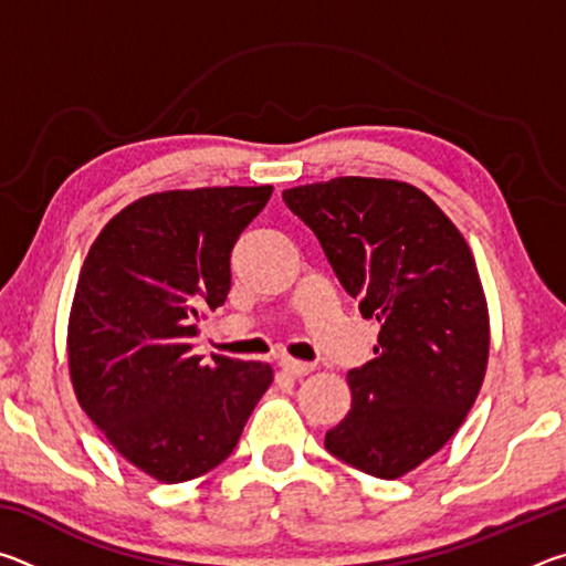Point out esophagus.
I'll return each instance as SVG.
<instances>
[{"label": "esophagus", "instance_id": "esophagus-1", "mask_svg": "<svg viewBox=\"0 0 566 566\" xmlns=\"http://www.w3.org/2000/svg\"><path fill=\"white\" fill-rule=\"evenodd\" d=\"M280 367H282L284 375H290V377H294V379L306 377V375H310V371L314 369L312 364L300 361V359H290V357H284V359L280 361Z\"/></svg>", "mask_w": 566, "mask_h": 566}]
</instances>
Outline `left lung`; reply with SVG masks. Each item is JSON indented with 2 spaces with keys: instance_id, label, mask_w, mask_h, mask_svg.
Masks as SVG:
<instances>
[{
  "instance_id": "8db88e82",
  "label": "left lung",
  "mask_w": 566,
  "mask_h": 566,
  "mask_svg": "<svg viewBox=\"0 0 566 566\" xmlns=\"http://www.w3.org/2000/svg\"><path fill=\"white\" fill-rule=\"evenodd\" d=\"M361 317L379 322L375 359L349 369L352 409L324 437L349 467L397 479L437 454L484 381L490 314L464 237L424 191L339 177L286 189Z\"/></svg>"
}]
</instances>
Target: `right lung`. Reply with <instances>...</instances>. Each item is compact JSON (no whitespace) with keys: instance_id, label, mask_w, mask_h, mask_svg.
Wrapping results in <instances>:
<instances>
[{"instance_id":"add662e5","label":"right lung","mask_w":566,"mask_h":566,"mask_svg":"<svg viewBox=\"0 0 566 566\" xmlns=\"http://www.w3.org/2000/svg\"><path fill=\"white\" fill-rule=\"evenodd\" d=\"M270 197V185L142 197L84 260L66 334L76 399L157 482L222 464L274 379L270 364L191 354L202 314L232 286L234 242Z\"/></svg>"}]
</instances>
